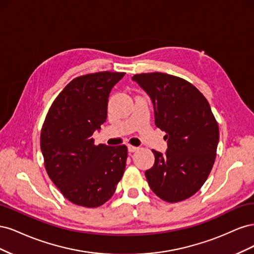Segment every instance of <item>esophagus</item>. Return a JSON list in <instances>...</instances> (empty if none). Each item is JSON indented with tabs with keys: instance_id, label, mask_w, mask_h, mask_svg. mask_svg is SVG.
I'll use <instances>...</instances> for the list:
<instances>
[{
	"instance_id": "esophagus-1",
	"label": "esophagus",
	"mask_w": 254,
	"mask_h": 254,
	"mask_svg": "<svg viewBox=\"0 0 254 254\" xmlns=\"http://www.w3.org/2000/svg\"><path fill=\"white\" fill-rule=\"evenodd\" d=\"M137 149H139V147H135V146H132V145H128V151L129 152H134Z\"/></svg>"
}]
</instances>
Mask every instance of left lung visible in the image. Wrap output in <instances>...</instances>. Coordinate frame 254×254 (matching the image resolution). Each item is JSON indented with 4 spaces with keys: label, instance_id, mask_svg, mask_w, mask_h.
I'll list each match as a JSON object with an SVG mask.
<instances>
[{
    "label": "left lung",
    "instance_id": "8db88e82",
    "mask_svg": "<svg viewBox=\"0 0 254 254\" xmlns=\"http://www.w3.org/2000/svg\"><path fill=\"white\" fill-rule=\"evenodd\" d=\"M132 80L150 97L155 124L166 132L167 150L152 149L155 164L146 179L164 201L186 200L203 186L216 158L219 129L210 104L193 84L170 74H136Z\"/></svg>",
    "mask_w": 254,
    "mask_h": 254
}]
</instances>
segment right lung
<instances>
[{"label": "right lung", "instance_id": "right-lung-1", "mask_svg": "<svg viewBox=\"0 0 254 254\" xmlns=\"http://www.w3.org/2000/svg\"><path fill=\"white\" fill-rule=\"evenodd\" d=\"M125 73L98 72L74 78L45 118L40 147L45 170L74 204L97 207L114 194L125 171V145H94L95 130L107 120L112 88Z\"/></svg>", "mask_w": 254, "mask_h": 254}]
</instances>
